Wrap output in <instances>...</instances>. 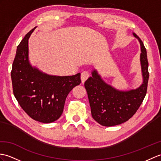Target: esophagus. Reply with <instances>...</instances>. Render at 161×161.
<instances>
[{
    "instance_id": "obj_1",
    "label": "esophagus",
    "mask_w": 161,
    "mask_h": 161,
    "mask_svg": "<svg viewBox=\"0 0 161 161\" xmlns=\"http://www.w3.org/2000/svg\"><path fill=\"white\" fill-rule=\"evenodd\" d=\"M89 77V73L88 71H84L82 72L81 74V83H84L85 81Z\"/></svg>"
}]
</instances>
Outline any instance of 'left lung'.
<instances>
[{"instance_id":"1","label":"left lung","mask_w":161,"mask_h":161,"mask_svg":"<svg viewBox=\"0 0 161 161\" xmlns=\"http://www.w3.org/2000/svg\"><path fill=\"white\" fill-rule=\"evenodd\" d=\"M132 33L141 46L143 82L140 86L128 91L118 90L107 84L96 69L92 70V76L84 83L92 117L103 126L117 125L128 121L136 113L146 95L149 79L146 48L139 37Z\"/></svg>"}]
</instances>
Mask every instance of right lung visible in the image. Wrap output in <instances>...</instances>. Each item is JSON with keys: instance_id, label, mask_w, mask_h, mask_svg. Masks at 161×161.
<instances>
[{"instance_id": "add662e5", "label": "right lung", "mask_w": 161, "mask_h": 161, "mask_svg": "<svg viewBox=\"0 0 161 161\" xmlns=\"http://www.w3.org/2000/svg\"><path fill=\"white\" fill-rule=\"evenodd\" d=\"M31 29L17 47L11 73L14 95L30 117L44 123L60 117L66 97L81 83V73L72 76L51 75L33 66L29 59V38Z\"/></svg>"}]
</instances>
